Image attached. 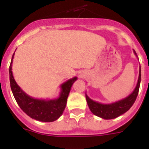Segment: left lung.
Wrapping results in <instances>:
<instances>
[{
  "mask_svg": "<svg viewBox=\"0 0 149 149\" xmlns=\"http://www.w3.org/2000/svg\"><path fill=\"white\" fill-rule=\"evenodd\" d=\"M134 53L137 56V54L134 50ZM140 83H141V66H140V70H139V79H138L136 87L134 88V91L129 96H127V97L124 98L120 100L112 103V104H104L94 101L86 94V102L88 104L89 108L94 115L100 117L103 119L109 120V119H113V118H118L123 113H125V112H127L134 104V101L138 97Z\"/></svg>",
  "mask_w": 149,
  "mask_h": 149,
  "instance_id": "8db88e82",
  "label": "left lung"
}]
</instances>
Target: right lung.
<instances>
[{"mask_svg": "<svg viewBox=\"0 0 149 149\" xmlns=\"http://www.w3.org/2000/svg\"><path fill=\"white\" fill-rule=\"evenodd\" d=\"M15 52L13 54L10 67V84L13 95L18 106L27 115L35 120L42 122H52L57 120L65 110L68 96L72 85L77 77H73L61 85V92L58 98L54 100L36 99L29 96L20 88L15 81L12 73V63Z\"/></svg>", "mask_w": 149, "mask_h": 149, "instance_id": "right-lung-1", "label": "right lung"}]
</instances>
